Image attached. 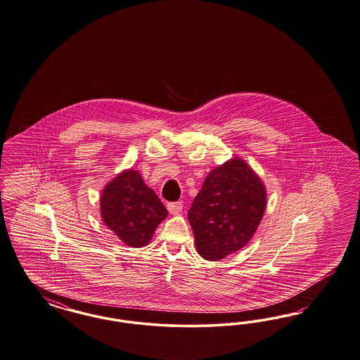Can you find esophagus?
<instances>
[{
  "mask_svg": "<svg viewBox=\"0 0 360 360\" xmlns=\"http://www.w3.org/2000/svg\"><path fill=\"white\" fill-rule=\"evenodd\" d=\"M182 209H184V203L182 202H170V203H167V210H169L170 214H174V215L179 214Z\"/></svg>",
  "mask_w": 360,
  "mask_h": 360,
  "instance_id": "obj_1",
  "label": "esophagus"
}]
</instances>
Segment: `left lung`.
Instances as JSON below:
<instances>
[{
	"label": "left lung",
	"instance_id": "1",
	"mask_svg": "<svg viewBox=\"0 0 360 360\" xmlns=\"http://www.w3.org/2000/svg\"><path fill=\"white\" fill-rule=\"evenodd\" d=\"M264 207V186L245 161L236 158L214 169L187 212L199 255L221 261L246 246Z\"/></svg>",
	"mask_w": 360,
	"mask_h": 360
}]
</instances>
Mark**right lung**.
<instances>
[{
    "instance_id": "add662e5",
    "label": "right lung",
    "mask_w": 360,
    "mask_h": 360,
    "mask_svg": "<svg viewBox=\"0 0 360 360\" xmlns=\"http://www.w3.org/2000/svg\"><path fill=\"white\" fill-rule=\"evenodd\" d=\"M101 215L105 224L127 246L142 248L149 243L157 226L167 217V210L139 173L127 170L105 187Z\"/></svg>"
}]
</instances>
